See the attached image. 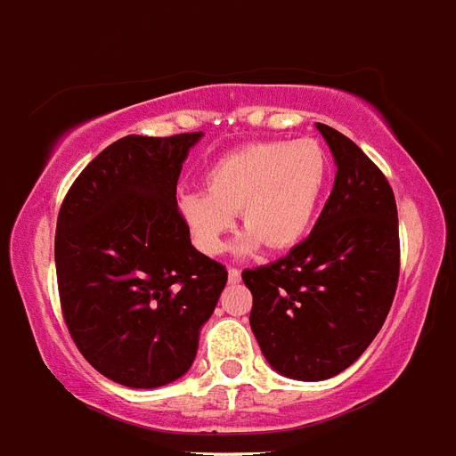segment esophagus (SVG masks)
Returning a JSON list of instances; mask_svg holds the SVG:
<instances>
[{"label":"esophagus","instance_id":"34e87169","mask_svg":"<svg viewBox=\"0 0 456 456\" xmlns=\"http://www.w3.org/2000/svg\"><path fill=\"white\" fill-rule=\"evenodd\" d=\"M228 281H231V283H240L241 281V272L237 267H231L228 269Z\"/></svg>","mask_w":456,"mask_h":456}]
</instances>
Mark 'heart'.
Listing matches in <instances>:
<instances>
[{
  "instance_id": "obj_1",
  "label": "heart",
  "mask_w": 456,
  "mask_h": 456,
  "mask_svg": "<svg viewBox=\"0 0 456 456\" xmlns=\"http://www.w3.org/2000/svg\"><path fill=\"white\" fill-rule=\"evenodd\" d=\"M329 173L331 159L317 139L260 141L221 157L205 175V191L183 199V215L196 244L212 256L224 251L237 212L247 228L237 251H253L260 241L281 251L310 231Z\"/></svg>"
}]
</instances>
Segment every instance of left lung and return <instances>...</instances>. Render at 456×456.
<instances>
[{"label": "left lung", "instance_id": "1", "mask_svg": "<svg viewBox=\"0 0 456 456\" xmlns=\"http://www.w3.org/2000/svg\"><path fill=\"white\" fill-rule=\"evenodd\" d=\"M333 191L315 228L276 263L244 269L251 329L276 372L322 381L347 370L384 326L400 278L395 193L361 148L324 123Z\"/></svg>", "mask_w": 456, "mask_h": 456}]
</instances>
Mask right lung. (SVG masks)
Masks as SVG:
<instances>
[{"label": "right lung", "instance_id": "1", "mask_svg": "<svg viewBox=\"0 0 456 456\" xmlns=\"http://www.w3.org/2000/svg\"><path fill=\"white\" fill-rule=\"evenodd\" d=\"M203 132L123 136L68 189L54 263L70 338L93 368L130 388L183 377L228 272L191 247L175 184Z\"/></svg>", "mask_w": 456, "mask_h": 456}]
</instances>
